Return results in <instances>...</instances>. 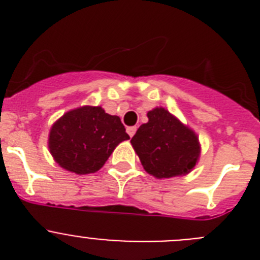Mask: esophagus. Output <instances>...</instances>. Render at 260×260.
I'll use <instances>...</instances> for the list:
<instances>
[{"label": "esophagus", "instance_id": "1", "mask_svg": "<svg viewBox=\"0 0 260 260\" xmlns=\"http://www.w3.org/2000/svg\"><path fill=\"white\" fill-rule=\"evenodd\" d=\"M126 132H127V134L130 135V137H133V135L135 134V132H137V127H135V126H130V127L126 128Z\"/></svg>", "mask_w": 260, "mask_h": 260}]
</instances>
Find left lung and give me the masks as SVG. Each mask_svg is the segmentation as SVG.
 Returning a JSON list of instances; mask_svg holds the SVG:
<instances>
[{
    "instance_id": "1",
    "label": "left lung",
    "mask_w": 260,
    "mask_h": 260,
    "mask_svg": "<svg viewBox=\"0 0 260 260\" xmlns=\"http://www.w3.org/2000/svg\"><path fill=\"white\" fill-rule=\"evenodd\" d=\"M148 122L138 128L132 144L146 172L156 178L187 174L201 153L198 138L164 108L147 113Z\"/></svg>"
}]
</instances>
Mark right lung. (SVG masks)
I'll list each match as a JSON object with an SVG mask.
<instances>
[{
	"instance_id": "right-lung-1",
	"label": "right lung",
	"mask_w": 260,
	"mask_h": 260,
	"mask_svg": "<svg viewBox=\"0 0 260 260\" xmlns=\"http://www.w3.org/2000/svg\"><path fill=\"white\" fill-rule=\"evenodd\" d=\"M130 137L119 117L102 107L70 110L52 126L49 151L63 169L77 174L98 172L121 142Z\"/></svg>"
}]
</instances>
